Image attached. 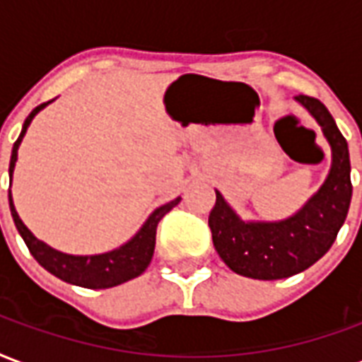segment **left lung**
<instances>
[{
  "label": "left lung",
  "mask_w": 362,
  "mask_h": 362,
  "mask_svg": "<svg viewBox=\"0 0 362 362\" xmlns=\"http://www.w3.org/2000/svg\"><path fill=\"white\" fill-rule=\"evenodd\" d=\"M296 99L322 127L332 147L330 174L297 215L280 222L240 221L216 192L209 228L216 253L240 276L280 280L303 272L336 242L349 211L353 186L347 141L322 101L303 93Z\"/></svg>",
  "instance_id": "8db88e82"
}]
</instances>
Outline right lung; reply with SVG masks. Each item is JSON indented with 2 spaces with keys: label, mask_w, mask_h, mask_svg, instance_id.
<instances>
[{
  "label": "right lung",
  "mask_w": 362,
  "mask_h": 362,
  "mask_svg": "<svg viewBox=\"0 0 362 362\" xmlns=\"http://www.w3.org/2000/svg\"><path fill=\"white\" fill-rule=\"evenodd\" d=\"M49 101H45L32 111L23 124V132L18 136V140L13 146L9 160V176L13 178V168H15V160H17V149L21 146L26 128L34 119V115L38 113L40 109H44ZM180 203V197H176L174 202L163 205V207L155 209L153 215L147 218V222L141 226L138 234L134 235L132 240L122 245V247L103 253V255H90V257H76V255H65L61 251L47 247L44 242H40L38 238H34L30 230L26 228L23 221L18 218L13 199H11L9 189V207L11 216L15 221L18 234L23 235L26 247L32 253V257L44 267L47 272H52L53 276L61 278L63 282L74 284V286H82V288H90V290H105V288H113L119 284H124L132 278L140 276L141 272L147 269V264L151 263V257L155 251V235H157V224L160 218L167 215L168 211L176 207Z\"/></svg>",
  "instance_id": "add662e5"
}]
</instances>
